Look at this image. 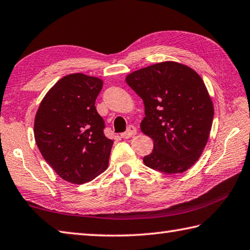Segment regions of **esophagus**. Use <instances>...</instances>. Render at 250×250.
Listing matches in <instances>:
<instances>
[{"label":"esophagus","instance_id":"34e87169","mask_svg":"<svg viewBox=\"0 0 250 250\" xmlns=\"http://www.w3.org/2000/svg\"><path fill=\"white\" fill-rule=\"evenodd\" d=\"M135 133H137V129H135V126L129 125L125 132L121 133V138H122V139H129V138H131V137H133V135H134Z\"/></svg>","mask_w":250,"mask_h":250}]
</instances>
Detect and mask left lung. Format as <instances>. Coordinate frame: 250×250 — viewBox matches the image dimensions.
Listing matches in <instances>:
<instances>
[{"mask_svg":"<svg viewBox=\"0 0 250 250\" xmlns=\"http://www.w3.org/2000/svg\"><path fill=\"white\" fill-rule=\"evenodd\" d=\"M125 82L143 99L141 130L154 141L144 164L165 174L189 169L206 146L214 115L202 79L190 67L168 61L135 71Z\"/></svg>","mask_w":250,"mask_h":250,"instance_id":"obj_1","label":"left lung"}]
</instances>
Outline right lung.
Returning <instances> with one entry per match:
<instances>
[{"mask_svg": "<svg viewBox=\"0 0 250 250\" xmlns=\"http://www.w3.org/2000/svg\"><path fill=\"white\" fill-rule=\"evenodd\" d=\"M103 81L82 73L66 75L49 90L35 118V140L54 171L72 184H84L105 171L113 141L95 102Z\"/></svg>", "mask_w": 250, "mask_h": 250, "instance_id": "right-lung-1", "label": "right lung"}]
</instances>
